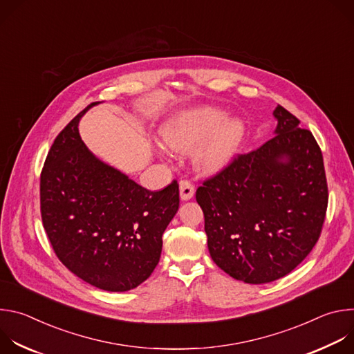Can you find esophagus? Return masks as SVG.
Wrapping results in <instances>:
<instances>
[{
    "label": "esophagus",
    "mask_w": 354,
    "mask_h": 354,
    "mask_svg": "<svg viewBox=\"0 0 354 354\" xmlns=\"http://www.w3.org/2000/svg\"><path fill=\"white\" fill-rule=\"evenodd\" d=\"M179 192H180V198L182 200H189L194 194V185L187 179H182L179 182Z\"/></svg>",
    "instance_id": "obj_1"
}]
</instances>
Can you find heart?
<instances>
[{"mask_svg": "<svg viewBox=\"0 0 354 354\" xmlns=\"http://www.w3.org/2000/svg\"><path fill=\"white\" fill-rule=\"evenodd\" d=\"M227 113L217 108L201 106L179 113L161 130L164 142L175 151L194 153V164L203 172H217L236 154L245 129L238 119L225 120Z\"/></svg>", "mask_w": 354, "mask_h": 354, "instance_id": "obj_1", "label": "heart"}]
</instances>
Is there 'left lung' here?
Masks as SVG:
<instances>
[{"label":"left lung","mask_w":354,"mask_h":354,"mask_svg":"<svg viewBox=\"0 0 354 354\" xmlns=\"http://www.w3.org/2000/svg\"><path fill=\"white\" fill-rule=\"evenodd\" d=\"M274 137L235 157L196 190L214 263L236 280L284 277L318 242L328 209L321 148L277 105Z\"/></svg>","instance_id":"left-lung-1"}]
</instances>
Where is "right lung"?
I'll use <instances>...</instances> for the list:
<instances>
[{"label":"right lung","mask_w":354,"mask_h":354,"mask_svg":"<svg viewBox=\"0 0 354 354\" xmlns=\"http://www.w3.org/2000/svg\"><path fill=\"white\" fill-rule=\"evenodd\" d=\"M80 112L56 137L40 174V214L60 262L84 281L127 291L160 262L179 209V185L151 192L97 160L78 133Z\"/></svg>","instance_id":"obj_1"}]
</instances>
